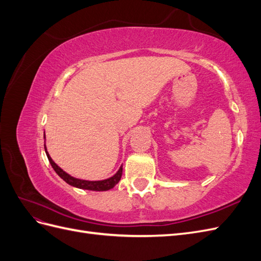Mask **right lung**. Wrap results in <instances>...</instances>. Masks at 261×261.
<instances>
[{"label": "right lung", "instance_id": "1", "mask_svg": "<svg viewBox=\"0 0 261 261\" xmlns=\"http://www.w3.org/2000/svg\"><path fill=\"white\" fill-rule=\"evenodd\" d=\"M44 138H45V135H44ZM44 150H45V153H46V156H48V159L52 165L53 170L57 172V174L63 179L65 180L67 184L72 185L74 187H77V188H81V189H88V191H96V192H105V191H109V189L113 188L118 181H120L121 177H122V173H123V165H121V168L118 169V171L115 173V174L111 177H109L107 179H102V180H86V179H80V178H76V177H73L70 176L69 174H67V173L65 171H63L59 165L55 163L52 158L50 156L49 152L46 151V147H45V144H44Z\"/></svg>", "mask_w": 261, "mask_h": 261}]
</instances>
